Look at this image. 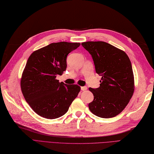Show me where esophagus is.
<instances>
[{
  "instance_id": "obj_1",
  "label": "esophagus",
  "mask_w": 154,
  "mask_h": 154,
  "mask_svg": "<svg viewBox=\"0 0 154 154\" xmlns=\"http://www.w3.org/2000/svg\"><path fill=\"white\" fill-rule=\"evenodd\" d=\"M81 89L82 91H85L87 90V87L86 86H82V87H81Z\"/></svg>"
}]
</instances>
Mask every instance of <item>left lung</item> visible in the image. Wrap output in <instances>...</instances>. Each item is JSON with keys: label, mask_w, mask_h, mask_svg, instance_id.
Segmentation results:
<instances>
[{"label": "left lung", "mask_w": 154, "mask_h": 154, "mask_svg": "<svg viewBox=\"0 0 154 154\" xmlns=\"http://www.w3.org/2000/svg\"><path fill=\"white\" fill-rule=\"evenodd\" d=\"M81 45L91 54L96 72L102 76L100 87L89 88L94 96L89 109L98 117H115L125 108L134 91L129 57L124 51L104 42Z\"/></svg>", "instance_id": "left-lung-1"}]
</instances>
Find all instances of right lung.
Here are the masks:
<instances>
[{
    "label": "right lung",
    "mask_w": 154,
    "mask_h": 154,
    "mask_svg": "<svg viewBox=\"0 0 154 154\" xmlns=\"http://www.w3.org/2000/svg\"><path fill=\"white\" fill-rule=\"evenodd\" d=\"M79 43H52L29 56L20 81L26 102L38 115L55 119L65 114L81 90L77 84L68 85L56 79L66 69L68 54Z\"/></svg>",
    "instance_id": "add662e5"
}]
</instances>
